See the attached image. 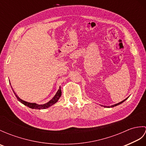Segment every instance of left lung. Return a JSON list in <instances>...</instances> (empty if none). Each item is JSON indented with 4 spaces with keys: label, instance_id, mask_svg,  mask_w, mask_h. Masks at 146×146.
I'll list each match as a JSON object with an SVG mask.
<instances>
[{
    "label": "left lung",
    "instance_id": "1",
    "mask_svg": "<svg viewBox=\"0 0 146 146\" xmlns=\"http://www.w3.org/2000/svg\"><path fill=\"white\" fill-rule=\"evenodd\" d=\"M128 98H125V100H123V101H122V102H119V103H118V104H115V105H111V106H103V105H102V106H103V107H108V108H110V107H115V106H117V105H120V104H121L122 103H123V102L124 101H125Z\"/></svg>",
    "mask_w": 146,
    "mask_h": 146
}]
</instances>
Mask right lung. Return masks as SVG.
<instances>
[{
	"instance_id": "obj_1",
	"label": "right lung",
	"mask_w": 146,
	"mask_h": 146,
	"mask_svg": "<svg viewBox=\"0 0 146 146\" xmlns=\"http://www.w3.org/2000/svg\"><path fill=\"white\" fill-rule=\"evenodd\" d=\"M10 85H11V83H10ZM11 88H12V86H11ZM12 90H13V89H12ZM13 92H14V95H15V97H16V98H17V100L19 101L21 103H22L24 105H26V106L28 107L31 108H33V109H39V110L45 109V108H47L49 107L52 106V105H54V104L56 103L61 96V87L60 86V88H59L58 92H56V95L54 96V97L52 98L50 101H49L48 103L44 104L39 105V104H36V103H30V102H27L22 100V99H21L16 95V94H15L14 90H13Z\"/></svg>"
}]
</instances>
